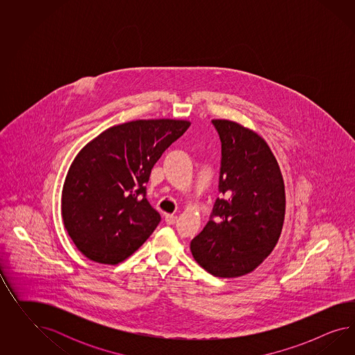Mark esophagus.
Masks as SVG:
<instances>
[{"label":"esophagus","instance_id":"34e87169","mask_svg":"<svg viewBox=\"0 0 355 355\" xmlns=\"http://www.w3.org/2000/svg\"><path fill=\"white\" fill-rule=\"evenodd\" d=\"M177 220H178V217H177V216L165 215V223H166V224H169V225L175 224V223H177Z\"/></svg>","mask_w":355,"mask_h":355}]
</instances>
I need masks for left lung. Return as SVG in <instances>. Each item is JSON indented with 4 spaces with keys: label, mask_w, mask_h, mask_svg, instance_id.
I'll return each mask as SVG.
<instances>
[{
    "label": "left lung",
    "mask_w": 355,
    "mask_h": 355,
    "mask_svg": "<svg viewBox=\"0 0 355 355\" xmlns=\"http://www.w3.org/2000/svg\"><path fill=\"white\" fill-rule=\"evenodd\" d=\"M212 123L221 140V196L190 250L207 272L233 279L252 272L277 245L285 184L275 155L255 131L229 119Z\"/></svg>",
    "instance_id": "8db88e82"
}]
</instances>
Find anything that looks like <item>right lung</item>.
<instances>
[{
  "mask_svg": "<svg viewBox=\"0 0 355 355\" xmlns=\"http://www.w3.org/2000/svg\"><path fill=\"white\" fill-rule=\"evenodd\" d=\"M191 123L138 119L103 131L71 164L62 189V220L89 260L119 264L148 239L162 217L146 198L153 165Z\"/></svg>",
  "mask_w": 355,
  "mask_h": 355,
  "instance_id": "right-lung-1",
  "label": "right lung"
}]
</instances>
